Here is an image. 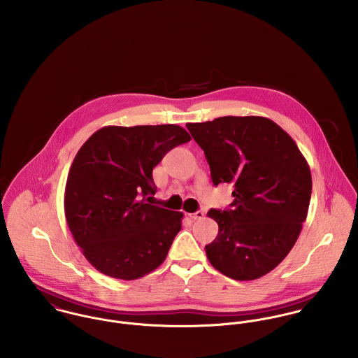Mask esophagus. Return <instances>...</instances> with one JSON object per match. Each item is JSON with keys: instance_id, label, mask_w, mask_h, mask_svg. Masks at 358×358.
<instances>
[{"instance_id": "esophagus-1", "label": "esophagus", "mask_w": 358, "mask_h": 358, "mask_svg": "<svg viewBox=\"0 0 358 358\" xmlns=\"http://www.w3.org/2000/svg\"><path fill=\"white\" fill-rule=\"evenodd\" d=\"M189 216H190V219H193V220H200V219L204 217V212H203V210H197V212H194V213H189Z\"/></svg>"}]
</instances>
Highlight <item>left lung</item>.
<instances>
[{
  "mask_svg": "<svg viewBox=\"0 0 358 358\" xmlns=\"http://www.w3.org/2000/svg\"><path fill=\"white\" fill-rule=\"evenodd\" d=\"M204 150L215 186L234 187L230 209H210L217 237L205 252L222 274L256 280L289 254L311 197V173L294 139L266 117H219L186 124Z\"/></svg>",
  "mask_w": 358,
  "mask_h": 358,
  "instance_id": "obj_1",
  "label": "left lung"
}]
</instances>
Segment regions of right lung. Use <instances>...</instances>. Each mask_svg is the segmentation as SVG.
Instances as JSON below:
<instances>
[{"instance_id": "add662e5", "label": "right lung", "mask_w": 358, "mask_h": 358, "mask_svg": "<svg viewBox=\"0 0 358 358\" xmlns=\"http://www.w3.org/2000/svg\"><path fill=\"white\" fill-rule=\"evenodd\" d=\"M187 131L166 125H108L76 154L64 189V215L83 255L103 274L136 280L155 270L182 229V212L148 204L153 168Z\"/></svg>"}]
</instances>
